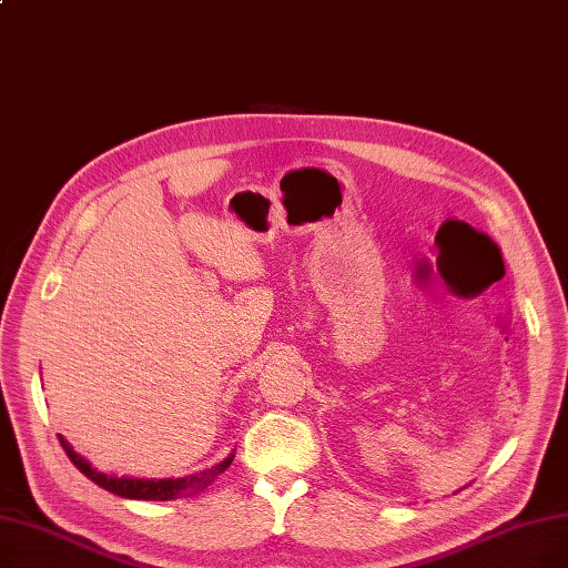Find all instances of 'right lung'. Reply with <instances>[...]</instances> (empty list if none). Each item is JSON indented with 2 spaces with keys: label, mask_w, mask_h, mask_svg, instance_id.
Here are the masks:
<instances>
[{
  "label": "right lung",
  "mask_w": 568,
  "mask_h": 568,
  "mask_svg": "<svg viewBox=\"0 0 568 568\" xmlns=\"http://www.w3.org/2000/svg\"><path fill=\"white\" fill-rule=\"evenodd\" d=\"M59 444H62V449L67 452V456L71 458V463L87 476V479H92L97 486L119 495V497H129V499H152V501H165V499H182V497H191L200 490H204L209 484H212L219 474H223L232 458H225L223 463H219L212 469H204L191 476H182V479H116V476H105L97 469H92L87 460H82L71 446L64 442V437H59Z\"/></svg>",
  "instance_id": "obj_1"
}]
</instances>
